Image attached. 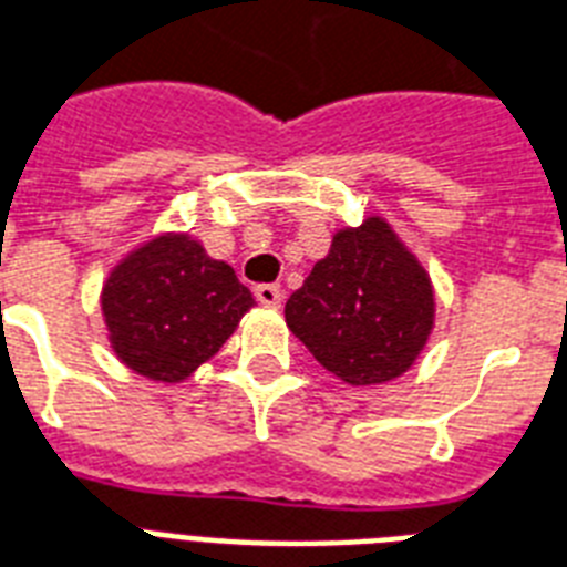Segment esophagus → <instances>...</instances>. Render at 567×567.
<instances>
[{
    "label": "esophagus",
    "instance_id": "1",
    "mask_svg": "<svg viewBox=\"0 0 567 567\" xmlns=\"http://www.w3.org/2000/svg\"><path fill=\"white\" fill-rule=\"evenodd\" d=\"M256 299H259L261 306L279 308L282 306V291H279L276 285H259V288H256Z\"/></svg>",
    "mask_w": 567,
    "mask_h": 567
}]
</instances>
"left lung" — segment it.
Wrapping results in <instances>:
<instances>
[{
  "instance_id": "obj_1",
  "label": "left lung",
  "mask_w": 567,
  "mask_h": 567,
  "mask_svg": "<svg viewBox=\"0 0 567 567\" xmlns=\"http://www.w3.org/2000/svg\"><path fill=\"white\" fill-rule=\"evenodd\" d=\"M436 320L434 282L388 218L343 227L285 302V323L349 388L388 384L422 355Z\"/></svg>"
}]
</instances>
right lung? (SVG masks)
<instances>
[{
	"mask_svg": "<svg viewBox=\"0 0 567 567\" xmlns=\"http://www.w3.org/2000/svg\"><path fill=\"white\" fill-rule=\"evenodd\" d=\"M256 306L227 261L192 233H159L104 279L101 317L110 349L142 379L179 384L218 352Z\"/></svg>",
	"mask_w": 567,
	"mask_h": 567,
	"instance_id": "right-lung-1",
	"label": "right lung"
}]
</instances>
